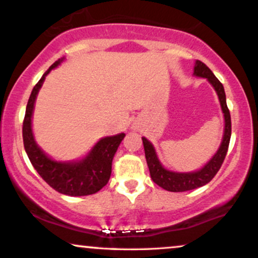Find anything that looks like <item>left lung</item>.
I'll use <instances>...</instances> for the list:
<instances>
[{
    "instance_id": "1",
    "label": "left lung",
    "mask_w": 258,
    "mask_h": 258,
    "mask_svg": "<svg viewBox=\"0 0 258 258\" xmlns=\"http://www.w3.org/2000/svg\"><path fill=\"white\" fill-rule=\"evenodd\" d=\"M194 75L199 78H205L209 80V82L214 86L215 91L217 92L218 99H220L222 111L224 114V135L222 139L221 147L218 148L217 153L212 156V159L204 166L201 170L195 171V172H173L168 171L161 165L159 161L158 155H156L155 149L153 144L148 141L147 138H142L144 146V153H146V159L148 167H149L150 176L152 179L161 188L166 189L168 191H186L191 189L199 188V186L205 185L209 183L216 173L218 172L222 164H223L224 158H226L228 147H229L230 135H232V121H230L229 109L227 106L226 102V93H224L223 85L221 84L214 75V73L204 64L203 61L197 60L194 67Z\"/></svg>"
}]
</instances>
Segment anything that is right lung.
<instances>
[{"instance_id": "1", "label": "right lung", "mask_w": 258, "mask_h": 258, "mask_svg": "<svg viewBox=\"0 0 258 258\" xmlns=\"http://www.w3.org/2000/svg\"><path fill=\"white\" fill-rule=\"evenodd\" d=\"M63 59H59L43 74L40 81L32 88L26 105L23 121V141L29 160L37 173L47 184L59 193L70 197H84L99 191L108 183L111 174V162L125 133L102 138L85 159L74 162L54 161L44 154L34 139L31 130V116L36 96L46 75L54 69Z\"/></svg>"}]
</instances>
